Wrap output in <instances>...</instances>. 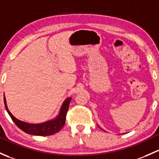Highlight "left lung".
Instances as JSON below:
<instances>
[{
  "label": "left lung",
  "mask_w": 159,
  "mask_h": 159,
  "mask_svg": "<svg viewBox=\"0 0 159 159\" xmlns=\"http://www.w3.org/2000/svg\"><path fill=\"white\" fill-rule=\"evenodd\" d=\"M99 127H100V126H99ZM100 128H101V127H100ZM122 134H123V133H122Z\"/></svg>",
  "instance_id": "1"
}]
</instances>
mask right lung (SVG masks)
I'll return each mask as SVG.
<instances>
[{
	"label": "right lung",
	"instance_id": "add662e5",
	"mask_svg": "<svg viewBox=\"0 0 159 159\" xmlns=\"http://www.w3.org/2000/svg\"><path fill=\"white\" fill-rule=\"evenodd\" d=\"M71 100V98H68L65 100L61 108H60L58 114L53 119L40 123H26V122L21 121V120L16 119L15 116H13L12 113L8 110L6 98H5V96H4L5 108H6L8 114L10 115L15 124L27 134L41 136H50V135L55 134V133L59 132L61 129L64 126L65 123H66V113L68 110Z\"/></svg>",
	"mask_w": 159,
	"mask_h": 159
}]
</instances>
